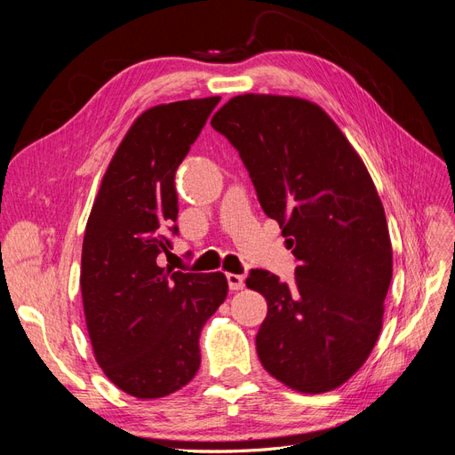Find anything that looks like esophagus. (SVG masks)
Listing matches in <instances>:
<instances>
[{
	"mask_svg": "<svg viewBox=\"0 0 455 455\" xmlns=\"http://www.w3.org/2000/svg\"><path fill=\"white\" fill-rule=\"evenodd\" d=\"M226 277H228V284H229L231 291H243V286H244V277H243V275L228 273Z\"/></svg>",
	"mask_w": 455,
	"mask_h": 455,
	"instance_id": "esophagus-1",
	"label": "esophagus"
}]
</instances>
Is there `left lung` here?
<instances>
[{
  "label": "left lung",
  "mask_w": 455,
  "mask_h": 455,
  "mask_svg": "<svg viewBox=\"0 0 455 455\" xmlns=\"http://www.w3.org/2000/svg\"><path fill=\"white\" fill-rule=\"evenodd\" d=\"M249 171L264 212L298 259L292 284L252 269L267 301L259 363L299 393L346 383L374 349L393 277L387 220L374 182L321 106L296 96L239 94L212 116Z\"/></svg>",
  "instance_id": "obj_1"
}]
</instances>
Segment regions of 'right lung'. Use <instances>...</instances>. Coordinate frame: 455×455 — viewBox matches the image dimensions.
<instances>
[{
  "label": "right lung",
  "instance_id": "right-lung-1",
  "mask_svg": "<svg viewBox=\"0 0 455 455\" xmlns=\"http://www.w3.org/2000/svg\"><path fill=\"white\" fill-rule=\"evenodd\" d=\"M218 102L159 104L136 117L87 220L79 283L94 359L136 398L167 396L194 379L201 330L228 296L224 273L157 266L178 233L176 169Z\"/></svg>",
  "mask_w": 455,
  "mask_h": 455
}]
</instances>
